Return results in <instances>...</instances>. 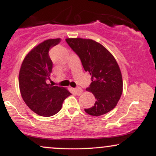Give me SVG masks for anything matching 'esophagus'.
Returning <instances> with one entry per match:
<instances>
[{"label":"esophagus","instance_id":"34e87169","mask_svg":"<svg viewBox=\"0 0 156 156\" xmlns=\"http://www.w3.org/2000/svg\"><path fill=\"white\" fill-rule=\"evenodd\" d=\"M75 91H76V94H78V95H80V94L82 93V89L80 88V87H77V88H76V89H75Z\"/></svg>","mask_w":156,"mask_h":156}]
</instances>
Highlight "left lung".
Wrapping results in <instances>:
<instances>
[{
    "label": "left lung",
    "mask_w": 156,
    "mask_h": 156,
    "mask_svg": "<svg viewBox=\"0 0 156 156\" xmlns=\"http://www.w3.org/2000/svg\"><path fill=\"white\" fill-rule=\"evenodd\" d=\"M81 61L84 70L92 76L87 89L94 95L96 102L85 112L92 116H101L112 111L122 93V78L117 61L106 48L92 39H66Z\"/></svg>",
    "instance_id": "8db88e82"
}]
</instances>
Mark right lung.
<instances>
[{
	"label": "right lung",
	"instance_id": "1",
	"mask_svg": "<svg viewBox=\"0 0 156 156\" xmlns=\"http://www.w3.org/2000/svg\"><path fill=\"white\" fill-rule=\"evenodd\" d=\"M60 42L61 39H48L38 44L26 55L20 70L19 87L23 101L42 117L58 113L64 100L71 94L64 87L46 83L53 69L49 51Z\"/></svg>",
	"mask_w": 156,
	"mask_h": 156
}]
</instances>
